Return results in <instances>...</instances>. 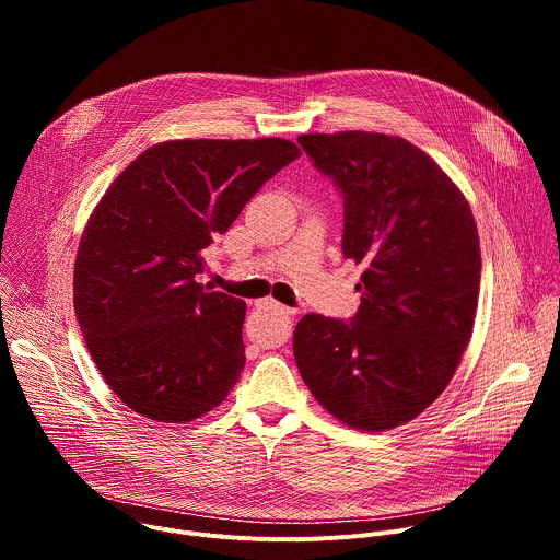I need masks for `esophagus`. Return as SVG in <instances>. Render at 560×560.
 I'll return each mask as SVG.
<instances>
[{"label": "esophagus", "mask_w": 560, "mask_h": 560, "mask_svg": "<svg viewBox=\"0 0 560 560\" xmlns=\"http://www.w3.org/2000/svg\"><path fill=\"white\" fill-rule=\"evenodd\" d=\"M259 305H261V307H268V310H275V312H279V314H283V316H292V314H294L292 307H288V305H283V303L270 299V296H268V299H261Z\"/></svg>", "instance_id": "obj_1"}]
</instances>
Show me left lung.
Segmentation results:
<instances>
[{
	"label": "left lung",
	"mask_w": 560,
	"mask_h": 560,
	"mask_svg": "<svg viewBox=\"0 0 560 560\" xmlns=\"http://www.w3.org/2000/svg\"><path fill=\"white\" fill-rule=\"evenodd\" d=\"M314 168L343 195V257L365 266L350 322L305 314L292 348L332 417L383 432L419 417L469 343L481 248L465 195L404 137L301 135Z\"/></svg>",
	"instance_id": "8db88e82"
}]
</instances>
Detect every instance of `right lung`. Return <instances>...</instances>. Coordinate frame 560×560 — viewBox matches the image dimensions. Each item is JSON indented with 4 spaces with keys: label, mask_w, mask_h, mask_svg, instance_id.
<instances>
[{
    "label": "right lung",
    "mask_w": 560,
    "mask_h": 560,
    "mask_svg": "<svg viewBox=\"0 0 560 560\" xmlns=\"http://www.w3.org/2000/svg\"><path fill=\"white\" fill-rule=\"evenodd\" d=\"M301 154L266 139L154 143L93 210L74 259V314L108 387L132 412L188 423L221 406L246 365V303L208 292L203 248Z\"/></svg>",
    "instance_id": "1"
}]
</instances>
